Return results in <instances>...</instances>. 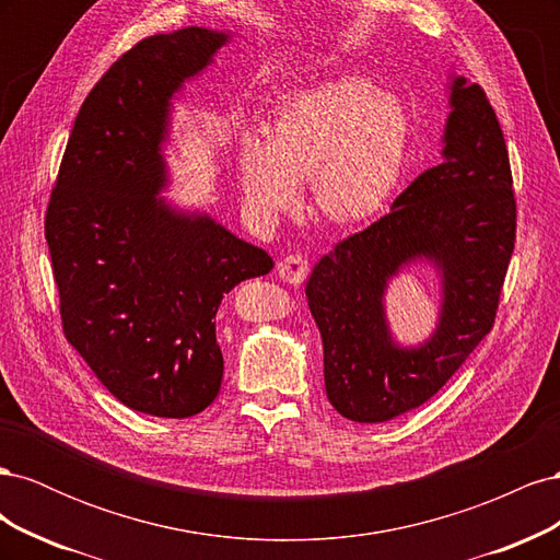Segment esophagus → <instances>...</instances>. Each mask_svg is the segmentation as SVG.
<instances>
[{"label":"esophagus","instance_id":"1","mask_svg":"<svg viewBox=\"0 0 560 560\" xmlns=\"http://www.w3.org/2000/svg\"><path fill=\"white\" fill-rule=\"evenodd\" d=\"M278 273L284 282L301 284L311 273V264L303 254H287V257L278 264Z\"/></svg>","mask_w":560,"mask_h":560}]
</instances>
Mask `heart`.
Instances as JSON below:
<instances>
[{
  "instance_id": "obj_1",
  "label": "heart",
  "mask_w": 560,
  "mask_h": 560,
  "mask_svg": "<svg viewBox=\"0 0 560 560\" xmlns=\"http://www.w3.org/2000/svg\"><path fill=\"white\" fill-rule=\"evenodd\" d=\"M411 116L395 95L360 77L299 91L278 105L264 130L247 128L235 149L245 208L276 222L296 208L301 184L331 224H358L383 212L404 177Z\"/></svg>"
}]
</instances>
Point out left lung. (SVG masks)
Listing matches in <instances>:
<instances>
[{
  "mask_svg": "<svg viewBox=\"0 0 560 560\" xmlns=\"http://www.w3.org/2000/svg\"><path fill=\"white\" fill-rule=\"evenodd\" d=\"M444 161L418 175L369 229L325 254L306 284L325 348V387L354 422H385L425 404L493 329L516 243L510 154L479 83H451ZM416 258L443 273L445 299L428 345L388 336L386 280Z\"/></svg>",
  "mask_w": 560,
  "mask_h": 560,
  "instance_id": "8db88e82",
  "label": "left lung"
}]
</instances>
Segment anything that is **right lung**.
<instances>
[{
	"instance_id": "add662e5",
	"label": "right lung",
	"mask_w": 560,
	"mask_h": 560,
	"mask_svg": "<svg viewBox=\"0 0 560 560\" xmlns=\"http://www.w3.org/2000/svg\"><path fill=\"white\" fill-rule=\"evenodd\" d=\"M226 39L184 27L126 50L83 100L44 219L65 338L118 401L159 418L214 401L219 303L273 268L208 214L156 198L171 97Z\"/></svg>"
}]
</instances>
